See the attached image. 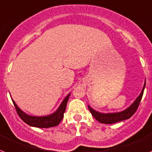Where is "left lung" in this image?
<instances>
[{
	"label": "left lung",
	"instance_id": "left-lung-1",
	"mask_svg": "<svg viewBox=\"0 0 152 152\" xmlns=\"http://www.w3.org/2000/svg\"><path fill=\"white\" fill-rule=\"evenodd\" d=\"M145 87V84H144L143 89H142V92H141L139 96H138V98L134 100V102H133L129 108H127V109H125V110L119 112V113H99V112H97V111L94 110V109H92V108H91L89 105H88L89 112L92 113V116H93L98 122H99L100 123L113 124L115 123V122L123 121V120L129 119V118H131L132 116L134 114V113L136 112L137 109H138L140 102L142 100V96H143Z\"/></svg>",
	"mask_w": 152,
	"mask_h": 152
}]
</instances>
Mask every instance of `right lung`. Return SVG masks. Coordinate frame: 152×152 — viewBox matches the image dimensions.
<instances>
[{"label":"right lung","mask_w":152,"mask_h":152,"mask_svg":"<svg viewBox=\"0 0 152 152\" xmlns=\"http://www.w3.org/2000/svg\"><path fill=\"white\" fill-rule=\"evenodd\" d=\"M70 93H69L66 96L63 101L62 102L59 108L55 113H52V114L49 115L45 116H33L29 115L26 114L24 112L21 110L18 105L15 103V102L12 99L13 103H14L15 109L17 110L18 115L20 116V118L23 120L25 123H27V125L33 126V127L37 128H50L53 127V126H56L59 125L61 120L63 118V114L65 113L66 108V104L68 102L69 97Z\"/></svg>","instance_id":"1"}]
</instances>
